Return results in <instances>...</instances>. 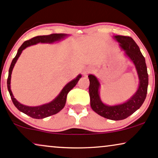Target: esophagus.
<instances>
[{"instance_id": "1", "label": "esophagus", "mask_w": 158, "mask_h": 158, "mask_svg": "<svg viewBox=\"0 0 158 158\" xmlns=\"http://www.w3.org/2000/svg\"><path fill=\"white\" fill-rule=\"evenodd\" d=\"M90 71H91V69H90L89 68H87H87H85V69H83L82 74L85 76V77H86V76H87L88 73L90 72Z\"/></svg>"}]
</instances>
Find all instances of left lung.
<instances>
[{
    "label": "left lung",
    "instance_id": "left-lung-1",
    "mask_svg": "<svg viewBox=\"0 0 158 158\" xmlns=\"http://www.w3.org/2000/svg\"><path fill=\"white\" fill-rule=\"evenodd\" d=\"M114 38L119 43V45L125 51L127 57L133 62L136 67L139 79V85L135 94L123 104L108 106L104 104L100 98V84L95 76L89 74V92L90 106L92 110L106 118L119 121L127 118L142 106L146 98L148 87V73L144 56L139 48L131 37L115 35Z\"/></svg>",
    "mask_w": 158,
    "mask_h": 158
}]
</instances>
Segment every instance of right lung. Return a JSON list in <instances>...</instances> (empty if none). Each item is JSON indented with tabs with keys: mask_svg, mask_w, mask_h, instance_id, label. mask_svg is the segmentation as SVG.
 <instances>
[{
	"mask_svg": "<svg viewBox=\"0 0 158 158\" xmlns=\"http://www.w3.org/2000/svg\"><path fill=\"white\" fill-rule=\"evenodd\" d=\"M68 36L66 34H51L49 35H43V36H37L33 37L29 40L25 41L24 43L22 44V46L19 48L17 53H16L15 58L12 60L11 64H10L9 71H8V77L7 80V87L8 90L9 92L10 98H11L12 102L16 108L20 110L21 112L25 113V114L29 115L33 118L36 119H41L50 116V115L56 114L59 111L62 110L64 108L65 104L66 102V98L67 94L72 89L73 87H75L78 81H79V79L81 77V75H78L74 79L69 82L65 87L63 88L61 92H60L59 94L53 100L49 102V103L44 104L43 106H35V107H30L21 104L17 100L14 98V97L12 94L11 89H10V77H11V73L13 71V69L14 67V65L17 61L19 57L20 56L21 53H22V50H24L25 48L29 47V46L36 45V44L41 43H52L56 41H59L61 39H64V37Z\"/></svg>",
	"mask_w": 158,
	"mask_h": 158,
	"instance_id": "right-lung-1",
	"label": "right lung"
}]
</instances>
